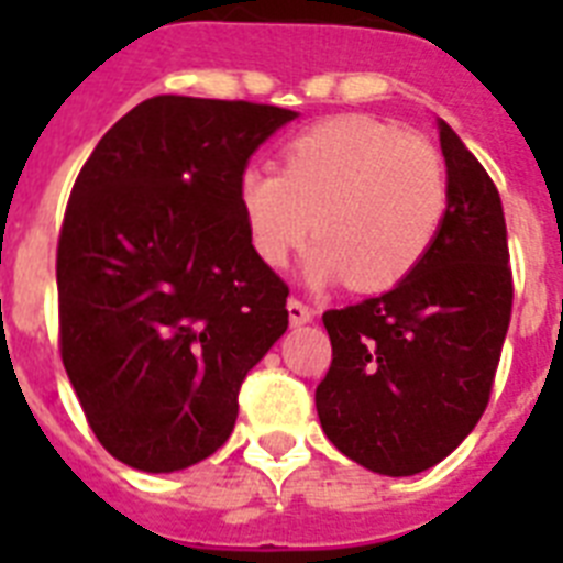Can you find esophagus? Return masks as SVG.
I'll return each instance as SVG.
<instances>
[{
    "instance_id": "1",
    "label": "esophagus",
    "mask_w": 563,
    "mask_h": 563,
    "mask_svg": "<svg viewBox=\"0 0 563 563\" xmlns=\"http://www.w3.org/2000/svg\"><path fill=\"white\" fill-rule=\"evenodd\" d=\"M286 307H289V321L295 327L309 324V321L316 318V309L309 307V303H303L300 298H289V303H286Z\"/></svg>"
}]
</instances>
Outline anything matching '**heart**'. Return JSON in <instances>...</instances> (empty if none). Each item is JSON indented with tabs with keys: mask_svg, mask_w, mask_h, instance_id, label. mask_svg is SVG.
I'll use <instances>...</instances> for the list:
<instances>
[{
	"mask_svg": "<svg viewBox=\"0 0 563 563\" xmlns=\"http://www.w3.org/2000/svg\"><path fill=\"white\" fill-rule=\"evenodd\" d=\"M251 245L280 268L316 228L307 272L383 291L406 280L435 245L450 207L444 157L429 140L371 117H335L286 145L283 172L239 180Z\"/></svg>",
	"mask_w": 563,
	"mask_h": 563,
	"instance_id": "b5f03b06",
	"label": "heart"
}]
</instances>
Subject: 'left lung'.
<instances>
[{"label": "left lung", "mask_w": 563, "mask_h": 563, "mask_svg": "<svg viewBox=\"0 0 563 563\" xmlns=\"http://www.w3.org/2000/svg\"><path fill=\"white\" fill-rule=\"evenodd\" d=\"M438 136L450 207L427 260L379 298L324 312L333 362L316 388L321 429L383 476L427 471L471 435L511 321L499 192L453 128L438 122Z\"/></svg>", "instance_id": "left-lung-1"}]
</instances>
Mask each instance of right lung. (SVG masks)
I'll list each match as a JSON object with an SVG mask.
<instances>
[{
  "label": "right lung",
  "instance_id": "1",
  "mask_svg": "<svg viewBox=\"0 0 563 563\" xmlns=\"http://www.w3.org/2000/svg\"><path fill=\"white\" fill-rule=\"evenodd\" d=\"M295 117L154 96L75 178L57 239V342L87 423L128 467L172 473L216 453L242 379L289 327V286L251 245L239 180Z\"/></svg>",
  "mask_w": 563,
  "mask_h": 563
}]
</instances>
